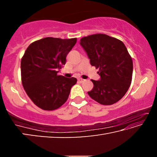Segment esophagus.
Returning <instances> with one entry per match:
<instances>
[{
  "label": "esophagus",
  "instance_id": "34e87169",
  "mask_svg": "<svg viewBox=\"0 0 157 157\" xmlns=\"http://www.w3.org/2000/svg\"><path fill=\"white\" fill-rule=\"evenodd\" d=\"M84 80H85V79H82V78H79L78 79V82H83Z\"/></svg>",
  "mask_w": 157,
  "mask_h": 157
}]
</instances>
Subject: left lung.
I'll return each mask as SVG.
<instances>
[{
	"label": "left lung",
	"mask_w": 157,
	"mask_h": 157,
	"mask_svg": "<svg viewBox=\"0 0 157 157\" xmlns=\"http://www.w3.org/2000/svg\"><path fill=\"white\" fill-rule=\"evenodd\" d=\"M91 66L99 68L100 80L91 79L94 88L88 94L103 105H111L123 98L130 86L133 62L126 46L119 39L95 34L80 39Z\"/></svg>",
	"instance_id": "left-lung-1"
}]
</instances>
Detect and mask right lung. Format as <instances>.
<instances>
[{"instance_id": "1", "label": "right lung", "mask_w": 157, "mask_h": 157, "mask_svg": "<svg viewBox=\"0 0 157 157\" xmlns=\"http://www.w3.org/2000/svg\"><path fill=\"white\" fill-rule=\"evenodd\" d=\"M77 42L76 38L46 37L32 43L21 59V81L26 94L37 107L57 109L67 100L75 78L58 75L66 57Z\"/></svg>"}]
</instances>
